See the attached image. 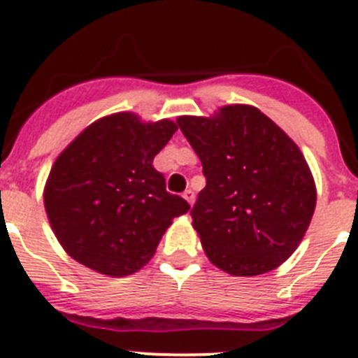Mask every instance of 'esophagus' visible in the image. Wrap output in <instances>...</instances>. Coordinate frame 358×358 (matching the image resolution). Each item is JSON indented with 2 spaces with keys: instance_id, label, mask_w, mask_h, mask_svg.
Returning a JSON list of instances; mask_svg holds the SVG:
<instances>
[{
  "instance_id": "esophagus-1",
  "label": "esophagus",
  "mask_w": 358,
  "mask_h": 358,
  "mask_svg": "<svg viewBox=\"0 0 358 358\" xmlns=\"http://www.w3.org/2000/svg\"><path fill=\"white\" fill-rule=\"evenodd\" d=\"M182 197H185L186 201H188L189 206H194V202H195V194H194V192H192V189H186L185 194H182Z\"/></svg>"
}]
</instances>
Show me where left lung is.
<instances>
[{
    "label": "left lung",
    "mask_w": 358,
    "mask_h": 358,
    "mask_svg": "<svg viewBox=\"0 0 358 358\" xmlns=\"http://www.w3.org/2000/svg\"><path fill=\"white\" fill-rule=\"evenodd\" d=\"M206 188L192 210L208 260L231 276L280 267L301 243L317 192L303 152L260 109L224 106L179 116Z\"/></svg>",
    "instance_id": "1"
}]
</instances>
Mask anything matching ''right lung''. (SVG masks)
I'll use <instances>...</instances> for the list:
<instances>
[{
  "label": "right lung",
  "mask_w": 358,
  "mask_h": 358,
  "mask_svg": "<svg viewBox=\"0 0 358 358\" xmlns=\"http://www.w3.org/2000/svg\"><path fill=\"white\" fill-rule=\"evenodd\" d=\"M176 131L172 120L115 113L59 154L44 185V210L73 260L110 278L150 262L173 218L189 210L152 164Z\"/></svg>",
  "instance_id": "right-lung-1"
}]
</instances>
